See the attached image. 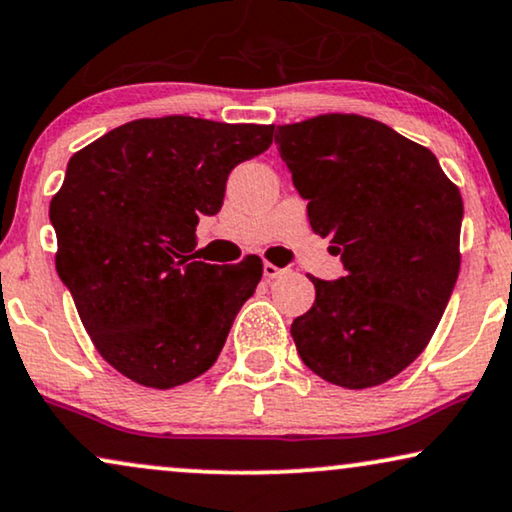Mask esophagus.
I'll use <instances>...</instances> for the list:
<instances>
[{"mask_svg":"<svg viewBox=\"0 0 512 512\" xmlns=\"http://www.w3.org/2000/svg\"><path fill=\"white\" fill-rule=\"evenodd\" d=\"M285 274H288V269H281V267H276V264L264 262V276H267L269 281H274V278H281Z\"/></svg>","mask_w":512,"mask_h":512,"instance_id":"esophagus-1","label":"esophagus"}]
</instances>
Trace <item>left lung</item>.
Wrapping results in <instances>:
<instances>
[{
    "mask_svg": "<svg viewBox=\"0 0 512 512\" xmlns=\"http://www.w3.org/2000/svg\"><path fill=\"white\" fill-rule=\"evenodd\" d=\"M278 152L346 276L311 278L316 302L290 325L320 379L370 388L431 342L461 267L459 187L431 149L360 114L278 126Z\"/></svg>",
    "mask_w": 512,
    "mask_h": 512,
    "instance_id": "obj_1",
    "label": "left lung"
}]
</instances>
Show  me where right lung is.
I'll return each mask as SVG.
<instances>
[{
  "label": "right lung",
  "mask_w": 512,
  "mask_h": 512,
  "mask_svg": "<svg viewBox=\"0 0 512 512\" xmlns=\"http://www.w3.org/2000/svg\"><path fill=\"white\" fill-rule=\"evenodd\" d=\"M271 140V124L173 114L128 121L67 163L49 208L58 276L95 351L135 384L175 388L220 356L262 260L196 262V224Z\"/></svg>",
  "instance_id": "1"
}]
</instances>
